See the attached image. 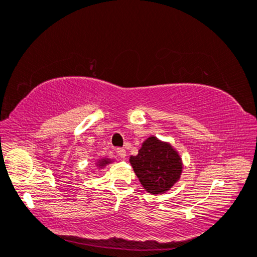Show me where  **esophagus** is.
I'll use <instances>...</instances> for the list:
<instances>
[{"label": "esophagus", "mask_w": 257, "mask_h": 257, "mask_svg": "<svg viewBox=\"0 0 257 257\" xmlns=\"http://www.w3.org/2000/svg\"><path fill=\"white\" fill-rule=\"evenodd\" d=\"M116 152H117V155L121 157V158H124L125 155H127V152H125V150H124L123 148H117L116 149Z\"/></svg>", "instance_id": "esophagus-1"}]
</instances>
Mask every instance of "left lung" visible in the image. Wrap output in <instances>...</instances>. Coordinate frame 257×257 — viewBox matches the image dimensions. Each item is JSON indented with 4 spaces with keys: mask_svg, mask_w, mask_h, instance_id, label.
<instances>
[{
    "mask_svg": "<svg viewBox=\"0 0 257 257\" xmlns=\"http://www.w3.org/2000/svg\"><path fill=\"white\" fill-rule=\"evenodd\" d=\"M141 185L150 194H163L178 182L182 173L179 153L170 143L151 136L142 144L139 155L129 159Z\"/></svg>",
    "mask_w": 257,
    "mask_h": 257,
    "instance_id": "8db88e82",
    "label": "left lung"
}]
</instances>
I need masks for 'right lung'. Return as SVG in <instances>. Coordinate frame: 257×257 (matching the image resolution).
I'll return each instance as SVG.
<instances>
[{
	"label": "right lung",
	"instance_id": "right-lung-1",
	"mask_svg": "<svg viewBox=\"0 0 257 257\" xmlns=\"http://www.w3.org/2000/svg\"><path fill=\"white\" fill-rule=\"evenodd\" d=\"M99 166H105L106 164H108L109 163V160L108 159H101V160H99Z\"/></svg>",
	"mask_w": 257,
	"mask_h": 257
}]
</instances>
